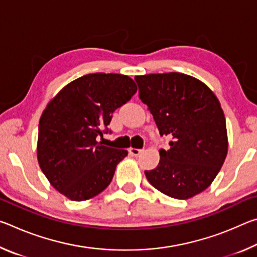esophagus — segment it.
<instances>
[{"label": "esophagus", "instance_id": "34e87169", "mask_svg": "<svg viewBox=\"0 0 257 257\" xmlns=\"http://www.w3.org/2000/svg\"><path fill=\"white\" fill-rule=\"evenodd\" d=\"M143 152V150H139V149H134V147H130L129 149V153L134 155V156H138Z\"/></svg>", "mask_w": 257, "mask_h": 257}]
</instances>
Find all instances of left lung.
<instances>
[{"label": "left lung", "instance_id": "obj_1", "mask_svg": "<svg viewBox=\"0 0 257 257\" xmlns=\"http://www.w3.org/2000/svg\"><path fill=\"white\" fill-rule=\"evenodd\" d=\"M139 98L147 104L161 136L158 167L145 171L150 184L167 196L188 199L210 186L228 154V134L215 94L197 78L180 72L136 76Z\"/></svg>", "mask_w": 257, "mask_h": 257}]
</instances>
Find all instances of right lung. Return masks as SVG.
Here are the masks:
<instances>
[{
    "label": "right lung",
    "mask_w": 257,
    "mask_h": 257,
    "mask_svg": "<svg viewBox=\"0 0 257 257\" xmlns=\"http://www.w3.org/2000/svg\"><path fill=\"white\" fill-rule=\"evenodd\" d=\"M136 92L130 77L97 72L69 82L47 103L38 124L37 160L60 194L81 202L110 185L128 152L97 138L107 132L112 113Z\"/></svg>",
    "instance_id": "right-lung-1"
}]
</instances>
